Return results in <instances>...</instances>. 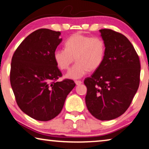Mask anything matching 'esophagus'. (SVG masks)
<instances>
[{
    "mask_svg": "<svg viewBox=\"0 0 149 149\" xmlns=\"http://www.w3.org/2000/svg\"><path fill=\"white\" fill-rule=\"evenodd\" d=\"M75 83H76L77 85H79L82 83V81H75Z\"/></svg>",
    "mask_w": 149,
    "mask_h": 149,
    "instance_id": "obj_1",
    "label": "esophagus"
}]
</instances>
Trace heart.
Segmentation results:
<instances>
[{"label": "heart", "instance_id": "b5f03b06", "mask_svg": "<svg viewBox=\"0 0 149 149\" xmlns=\"http://www.w3.org/2000/svg\"><path fill=\"white\" fill-rule=\"evenodd\" d=\"M65 49H58L54 53L57 66L62 70H68L75 60L76 64L66 74L68 79H77L84 76L88 71L99 68L104 60L105 42L97 36L75 33L64 42Z\"/></svg>", "mask_w": 149, "mask_h": 149}]
</instances>
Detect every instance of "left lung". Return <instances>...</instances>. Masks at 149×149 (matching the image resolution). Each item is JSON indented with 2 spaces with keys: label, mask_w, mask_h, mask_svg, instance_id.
I'll return each instance as SVG.
<instances>
[{
  "label": "left lung",
  "mask_w": 149,
  "mask_h": 149,
  "mask_svg": "<svg viewBox=\"0 0 149 149\" xmlns=\"http://www.w3.org/2000/svg\"><path fill=\"white\" fill-rule=\"evenodd\" d=\"M105 42L104 60L90 77L85 79V103L91 115L109 121L125 113L140 84V63L131 42L119 32L100 30Z\"/></svg>",
  "instance_id": "8db88e82"
}]
</instances>
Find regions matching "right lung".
Instances as JSON below:
<instances>
[{
	"label": "right lung",
	"instance_id": "right-lung-1",
	"mask_svg": "<svg viewBox=\"0 0 149 149\" xmlns=\"http://www.w3.org/2000/svg\"><path fill=\"white\" fill-rule=\"evenodd\" d=\"M60 32L41 28L32 32L14 52L10 82L19 109L36 120L47 121L60 113L75 86L62 76L54 58L62 41Z\"/></svg>",
	"mask_w": 149,
	"mask_h": 149
}]
</instances>
